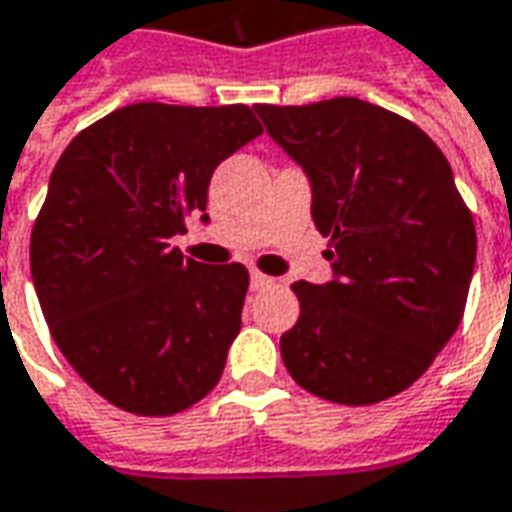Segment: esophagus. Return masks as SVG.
Here are the masks:
<instances>
[{"instance_id": "obj_1", "label": "esophagus", "mask_w": 512, "mask_h": 512, "mask_svg": "<svg viewBox=\"0 0 512 512\" xmlns=\"http://www.w3.org/2000/svg\"><path fill=\"white\" fill-rule=\"evenodd\" d=\"M271 285H274L271 277L260 274V271H252V288H255V291H263V288H271Z\"/></svg>"}]
</instances>
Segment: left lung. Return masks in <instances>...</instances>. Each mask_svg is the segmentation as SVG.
Segmentation results:
<instances>
[{
    "instance_id": "1",
    "label": "left lung",
    "mask_w": 512,
    "mask_h": 512,
    "mask_svg": "<svg viewBox=\"0 0 512 512\" xmlns=\"http://www.w3.org/2000/svg\"><path fill=\"white\" fill-rule=\"evenodd\" d=\"M255 110L310 177L335 271L291 285L302 313L282 363L327 402H385L432 366L466 310L477 230L449 160L413 121L355 96Z\"/></svg>"
}]
</instances>
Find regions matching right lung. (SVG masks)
<instances>
[{
  "label": "right lung",
  "mask_w": 512,
  "mask_h": 512,
  "mask_svg": "<svg viewBox=\"0 0 512 512\" xmlns=\"http://www.w3.org/2000/svg\"><path fill=\"white\" fill-rule=\"evenodd\" d=\"M260 132L246 105L138 102L57 160L32 224V282L63 357L110 405L174 416L221 380L249 271L182 257L171 235L205 210L221 160Z\"/></svg>",
  "instance_id": "right-lung-1"
}]
</instances>
